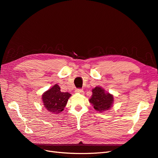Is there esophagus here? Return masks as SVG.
Masks as SVG:
<instances>
[{
	"instance_id": "34e87169",
	"label": "esophagus",
	"mask_w": 158,
	"mask_h": 158,
	"mask_svg": "<svg viewBox=\"0 0 158 158\" xmlns=\"http://www.w3.org/2000/svg\"><path fill=\"white\" fill-rule=\"evenodd\" d=\"M75 93L76 94H84V90L81 89H77L75 90Z\"/></svg>"
}]
</instances>
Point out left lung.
Segmentation results:
<instances>
[{"mask_svg":"<svg viewBox=\"0 0 158 158\" xmlns=\"http://www.w3.org/2000/svg\"><path fill=\"white\" fill-rule=\"evenodd\" d=\"M89 102L94 106L95 111L102 113L108 111L113 106V95L106 92L101 86H96L92 89V95Z\"/></svg>","mask_w":158,"mask_h":158,"instance_id":"left-lung-1","label":"left lung"}]
</instances>
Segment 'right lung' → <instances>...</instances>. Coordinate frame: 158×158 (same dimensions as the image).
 <instances>
[{
	"mask_svg": "<svg viewBox=\"0 0 158 158\" xmlns=\"http://www.w3.org/2000/svg\"><path fill=\"white\" fill-rule=\"evenodd\" d=\"M71 94L62 92L59 85L55 84L42 94V103L49 112L57 114L64 110Z\"/></svg>",
	"mask_w": 158,
	"mask_h": 158,
	"instance_id": "1",
	"label": "right lung"
}]
</instances>
